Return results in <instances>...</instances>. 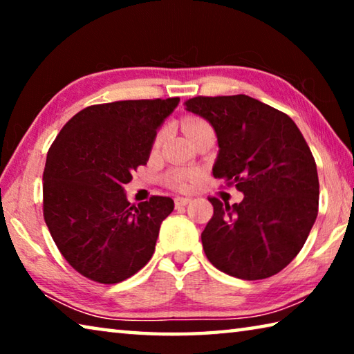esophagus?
Returning <instances> with one entry per match:
<instances>
[{"label":"esophagus","mask_w":354,"mask_h":354,"mask_svg":"<svg viewBox=\"0 0 354 354\" xmlns=\"http://www.w3.org/2000/svg\"><path fill=\"white\" fill-rule=\"evenodd\" d=\"M190 201H192L190 196H176V198H175V205H176V207H183V206H185V205H189Z\"/></svg>","instance_id":"34e87169"}]
</instances>
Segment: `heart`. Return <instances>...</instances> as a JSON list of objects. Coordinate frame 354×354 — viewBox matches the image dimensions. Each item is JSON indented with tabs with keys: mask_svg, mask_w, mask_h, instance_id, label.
Returning a JSON list of instances; mask_svg holds the SVG:
<instances>
[{
	"mask_svg": "<svg viewBox=\"0 0 354 354\" xmlns=\"http://www.w3.org/2000/svg\"><path fill=\"white\" fill-rule=\"evenodd\" d=\"M206 127H207V124L203 122V120H198V118H189V120H185V123H184V129H185V133H187V136L192 134V133H195V131H198L201 128H206ZM162 137H164V134L160 133L158 136V139H156V143H159L160 140H162ZM192 176H194V173H192V171L178 170V171L171 173V175L169 176V181H170L173 187L181 189V187H185V185H187L189 179H192Z\"/></svg>",
	"mask_w": 354,
	"mask_h": 354,
	"instance_id": "heart-1",
	"label": "heart"
}]
</instances>
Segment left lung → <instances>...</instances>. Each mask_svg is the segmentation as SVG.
I'll return each mask as SVG.
<instances>
[{"label": "left lung", "instance_id": "8db88e82", "mask_svg": "<svg viewBox=\"0 0 354 354\" xmlns=\"http://www.w3.org/2000/svg\"><path fill=\"white\" fill-rule=\"evenodd\" d=\"M185 111L217 136L212 175L243 194L232 206L209 198L214 215L201 234L207 259L241 279L273 277L303 248L319 211V176L306 140L290 117L247 95L195 97Z\"/></svg>", "mask_w": 354, "mask_h": 354}]
</instances>
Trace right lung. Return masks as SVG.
Returning a JSON list of instances; mask_svg holds the SVG:
<instances>
[{"label":"right lung","instance_id":"obj_1","mask_svg":"<svg viewBox=\"0 0 354 354\" xmlns=\"http://www.w3.org/2000/svg\"><path fill=\"white\" fill-rule=\"evenodd\" d=\"M179 98L88 106L53 142L44 170L45 223L82 277L115 284L145 267L160 223L175 203L151 196L131 205L124 184L147 165L153 143Z\"/></svg>","mask_w":354,"mask_h":354}]
</instances>
